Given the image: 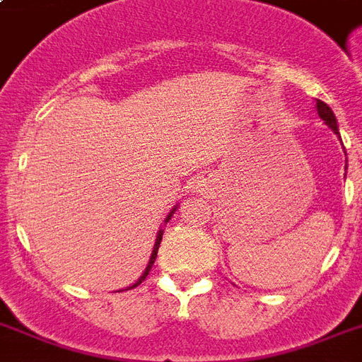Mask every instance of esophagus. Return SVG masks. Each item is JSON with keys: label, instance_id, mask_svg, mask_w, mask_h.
Returning <instances> with one entry per match:
<instances>
[{"label": "esophagus", "instance_id": "obj_1", "mask_svg": "<svg viewBox=\"0 0 362 362\" xmlns=\"http://www.w3.org/2000/svg\"><path fill=\"white\" fill-rule=\"evenodd\" d=\"M206 186H209V180H206V178H199V180L195 182V189H199V192H201V189H206Z\"/></svg>", "mask_w": 362, "mask_h": 362}]
</instances>
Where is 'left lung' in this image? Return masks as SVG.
Wrapping results in <instances>:
<instances>
[{"label": "left lung", "mask_w": 362, "mask_h": 362, "mask_svg": "<svg viewBox=\"0 0 362 362\" xmlns=\"http://www.w3.org/2000/svg\"><path fill=\"white\" fill-rule=\"evenodd\" d=\"M315 109H317V115H320L321 120L325 122V124L329 125V127H331V129L334 131L337 135H340V133H338L337 116H334V112H332V110H331V107H329V105L323 103V101H320V99H317V101H315ZM346 169H348V159H346Z\"/></svg>", "instance_id": "8db88e82"}]
</instances>
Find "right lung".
<instances>
[{
    "label": "right lung",
    "instance_id": "right-lung-1",
    "mask_svg": "<svg viewBox=\"0 0 362 362\" xmlns=\"http://www.w3.org/2000/svg\"><path fill=\"white\" fill-rule=\"evenodd\" d=\"M176 209H178V204H176L175 209L170 210L169 214H167V218H165V221H163V227H159V231H158V237H156V242H153V250H152V255H150V259H148V264H146V269H144V272H142V274L139 276V278H136V281H135V284H131V286H127V287H125V289H133V287H136V286H139V284H142V280H144V278H146V276H148V272H150V269H152L153 261H156V257H158V250H159V244H161V237H163L165 226H167V223H169L170 216L175 214V212H176ZM125 289H120V291H125Z\"/></svg>",
    "mask_w": 362,
    "mask_h": 362
}]
</instances>
